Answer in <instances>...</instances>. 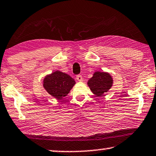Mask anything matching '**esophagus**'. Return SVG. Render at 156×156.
Returning <instances> with one entry per match:
<instances>
[{
    "instance_id": "esophagus-1",
    "label": "esophagus",
    "mask_w": 156,
    "mask_h": 156,
    "mask_svg": "<svg viewBox=\"0 0 156 156\" xmlns=\"http://www.w3.org/2000/svg\"><path fill=\"white\" fill-rule=\"evenodd\" d=\"M76 78H77V80H78V81H82V80H83V78H82L81 75H77Z\"/></svg>"
}]
</instances>
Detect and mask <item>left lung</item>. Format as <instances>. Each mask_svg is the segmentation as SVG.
Instances as JSON below:
<instances>
[{"mask_svg":"<svg viewBox=\"0 0 156 156\" xmlns=\"http://www.w3.org/2000/svg\"><path fill=\"white\" fill-rule=\"evenodd\" d=\"M88 85L93 94L96 96H101L111 89L113 85V78L108 73L97 71L88 80Z\"/></svg>","mask_w":156,"mask_h":156,"instance_id":"1","label":"left lung"}]
</instances>
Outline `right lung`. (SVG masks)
Listing matches in <instances>:
<instances>
[{
	"label": "right lung",
	"instance_id": "1",
	"mask_svg": "<svg viewBox=\"0 0 156 156\" xmlns=\"http://www.w3.org/2000/svg\"><path fill=\"white\" fill-rule=\"evenodd\" d=\"M76 81L69 75L59 70L48 75L43 80V87L50 95L57 99H62L69 93Z\"/></svg>",
	"mask_w": 156,
	"mask_h": 156
}]
</instances>
